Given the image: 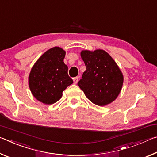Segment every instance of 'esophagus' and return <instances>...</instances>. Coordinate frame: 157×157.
<instances>
[{"label":"esophagus","instance_id":"1","mask_svg":"<svg viewBox=\"0 0 157 157\" xmlns=\"http://www.w3.org/2000/svg\"><path fill=\"white\" fill-rule=\"evenodd\" d=\"M78 78L79 77H75V78H73V82H74V84H77L78 82Z\"/></svg>","mask_w":157,"mask_h":157}]
</instances>
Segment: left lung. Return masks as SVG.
I'll return each instance as SVG.
<instances>
[{
  "mask_svg": "<svg viewBox=\"0 0 157 157\" xmlns=\"http://www.w3.org/2000/svg\"><path fill=\"white\" fill-rule=\"evenodd\" d=\"M81 57L86 66L78 85L88 99L98 106L112 102L123 83L120 68L109 55L102 50H83Z\"/></svg>",
  "mask_w": 157,
  "mask_h": 157,
  "instance_id": "left-lung-1",
  "label": "left lung"
}]
</instances>
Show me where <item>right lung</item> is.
<instances>
[{
	"mask_svg": "<svg viewBox=\"0 0 157 157\" xmlns=\"http://www.w3.org/2000/svg\"><path fill=\"white\" fill-rule=\"evenodd\" d=\"M65 55L61 48H52L42 55L32 68L29 86L34 96L44 104L57 102L62 92L73 83L63 62Z\"/></svg>",
	"mask_w": 157,
	"mask_h": 157,
	"instance_id": "add662e5",
	"label": "right lung"
}]
</instances>
